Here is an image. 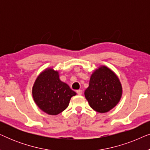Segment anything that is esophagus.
<instances>
[{"label": "esophagus", "instance_id": "34e87169", "mask_svg": "<svg viewBox=\"0 0 150 150\" xmlns=\"http://www.w3.org/2000/svg\"><path fill=\"white\" fill-rule=\"evenodd\" d=\"M76 92H77V93L79 94V95H82V94H83V90H81V89H79V90H77L76 91Z\"/></svg>", "mask_w": 150, "mask_h": 150}]
</instances>
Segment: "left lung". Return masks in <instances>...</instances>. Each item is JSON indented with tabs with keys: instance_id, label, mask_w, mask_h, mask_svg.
I'll list each match as a JSON object with an SVG mask.
<instances>
[{
	"instance_id": "obj_1",
	"label": "left lung",
	"mask_w": 150,
	"mask_h": 150,
	"mask_svg": "<svg viewBox=\"0 0 150 150\" xmlns=\"http://www.w3.org/2000/svg\"><path fill=\"white\" fill-rule=\"evenodd\" d=\"M122 93V83L116 74L109 67L100 65L91 75L85 96L91 108L104 113L119 103Z\"/></svg>"
}]
</instances>
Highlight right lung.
Returning a JSON list of instances; mask_svg holds the SVG:
<instances>
[{
	"label": "right lung",
	"instance_id": "right-lung-1",
	"mask_svg": "<svg viewBox=\"0 0 150 150\" xmlns=\"http://www.w3.org/2000/svg\"><path fill=\"white\" fill-rule=\"evenodd\" d=\"M34 102L42 111L57 115L66 109L76 93L59 79V71L48 67L38 76L32 88Z\"/></svg>",
	"mask_w": 150,
	"mask_h": 150
}]
</instances>
